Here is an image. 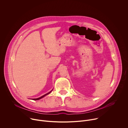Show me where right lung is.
I'll use <instances>...</instances> for the list:
<instances>
[{
    "mask_svg": "<svg viewBox=\"0 0 128 128\" xmlns=\"http://www.w3.org/2000/svg\"><path fill=\"white\" fill-rule=\"evenodd\" d=\"M52 91V90L50 91V92L49 93H47V94H45V95H43V96H42V97H40V98H36V99H32V100H39V99H42V98H43V97H44V96H46V95H48V94H50L51 92Z\"/></svg>",
    "mask_w": 128,
    "mask_h": 128,
    "instance_id": "obj_1",
    "label": "right lung"
}]
</instances>
